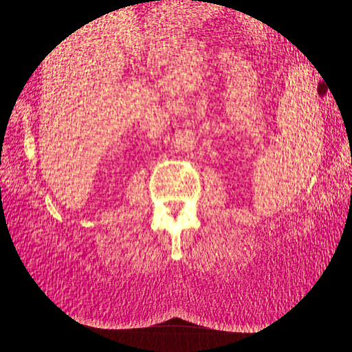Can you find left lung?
<instances>
[{
  "label": "left lung",
  "instance_id": "obj_1",
  "mask_svg": "<svg viewBox=\"0 0 352 352\" xmlns=\"http://www.w3.org/2000/svg\"><path fill=\"white\" fill-rule=\"evenodd\" d=\"M320 87H322V83H320ZM323 91H324V83H323Z\"/></svg>",
  "mask_w": 352,
  "mask_h": 352
}]
</instances>
